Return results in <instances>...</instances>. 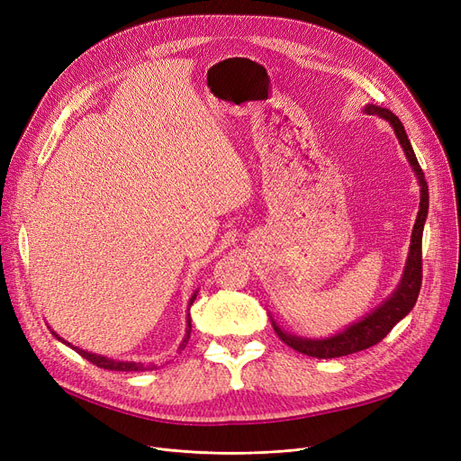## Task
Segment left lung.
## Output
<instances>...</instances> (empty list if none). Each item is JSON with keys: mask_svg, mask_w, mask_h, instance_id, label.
<instances>
[{"mask_svg": "<svg viewBox=\"0 0 461 461\" xmlns=\"http://www.w3.org/2000/svg\"><path fill=\"white\" fill-rule=\"evenodd\" d=\"M365 112L368 115H379L381 119L389 121L391 127L394 129V134L400 140V145L409 160V166L413 167V172L419 179L420 205H419L417 221L413 226V233H411V245H409V254H407L402 278H400L394 292L386 297L375 310L366 313L365 318L348 325L340 332L327 336V338H304V336L289 334V332L282 330V327L271 316L273 329L284 344H287L289 348L299 351V353H304L308 357H316V358L344 357V355H351V353L368 349V348L379 344L383 338L393 330V327L398 321H402L411 310H413L419 292H420V284H422V231H424V222H426L428 207H429L428 183L424 179V172L415 157L413 148H411V141L405 134L402 121L391 110L374 106V104H366Z\"/></svg>", "mask_w": 461, "mask_h": 461, "instance_id": "left-lung-1", "label": "left lung"}]
</instances>
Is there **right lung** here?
<instances>
[{
    "instance_id": "obj_1",
    "label": "right lung",
    "mask_w": 461,
    "mask_h": 461,
    "mask_svg": "<svg viewBox=\"0 0 461 461\" xmlns=\"http://www.w3.org/2000/svg\"><path fill=\"white\" fill-rule=\"evenodd\" d=\"M198 292H200V289H196V292L192 294V297H190V301H188V310H190L192 303L196 301ZM48 329H50V327H48ZM50 330H52V329H50ZM190 330H192L190 313H186V330H185L183 342L179 344V351H183V349L186 348V344H188V338H190ZM52 334L58 338V340H59L61 344L68 346L70 349H75L78 355H82L84 358H87L89 362H93L95 366L104 368V370H115V372H145V370H155V368H157V365H153V362H148V365H145V362H134V360H115V358H108V357H104V355L89 353V351H84V349H80V348H75L72 344H68L67 340H63V338H61L59 334H56L54 330H52Z\"/></svg>"
}]
</instances>
